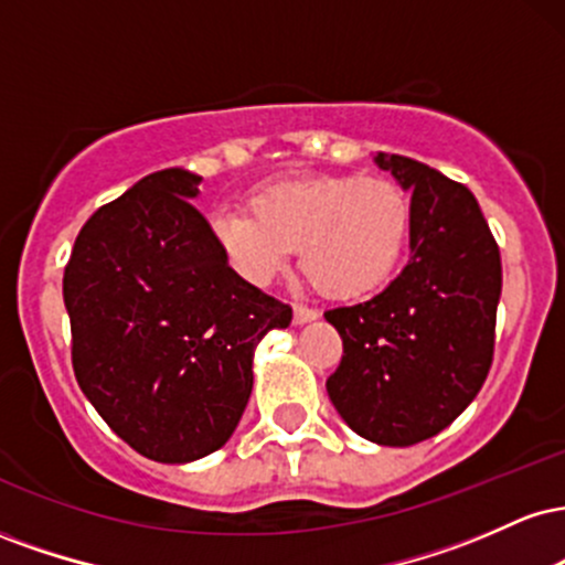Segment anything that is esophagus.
<instances>
[{"label":"esophagus","mask_w":565,"mask_h":565,"mask_svg":"<svg viewBox=\"0 0 565 565\" xmlns=\"http://www.w3.org/2000/svg\"><path fill=\"white\" fill-rule=\"evenodd\" d=\"M316 319H319V310L308 308V305H300V302L295 305V323H297V327H302V323H310Z\"/></svg>","instance_id":"obj_1"}]
</instances>
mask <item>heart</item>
Here are the masks:
<instances>
[{"mask_svg":"<svg viewBox=\"0 0 565 565\" xmlns=\"http://www.w3.org/2000/svg\"><path fill=\"white\" fill-rule=\"evenodd\" d=\"M249 210L220 206L212 233L225 260L252 284H268L300 246L305 276L323 295L353 300L395 274L412 231V204L393 180L305 174L265 183Z\"/></svg>","mask_w":565,"mask_h":565,"instance_id":"b5f03b06","label":"heart"}]
</instances>
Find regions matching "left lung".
Here are the masks:
<instances>
[{"mask_svg": "<svg viewBox=\"0 0 565 565\" xmlns=\"http://www.w3.org/2000/svg\"><path fill=\"white\" fill-rule=\"evenodd\" d=\"M374 164L412 193V257L372 300L323 313L342 337L327 393L361 438L414 446L449 427L486 382L502 260L462 183L395 153Z\"/></svg>", "mask_w": 565, "mask_h": 565, "instance_id": "obj_1", "label": "left lung"}]
</instances>
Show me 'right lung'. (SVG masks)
Masks as SVG:
<instances>
[{
	"instance_id": "1",
	"label": "right lung",
	"mask_w": 565,
	"mask_h": 565,
	"mask_svg": "<svg viewBox=\"0 0 565 565\" xmlns=\"http://www.w3.org/2000/svg\"><path fill=\"white\" fill-rule=\"evenodd\" d=\"M199 183L183 167L146 174L84 223L63 276L82 393L116 436L167 465L225 446L255 348L291 321L225 260L191 204Z\"/></svg>"
}]
</instances>
